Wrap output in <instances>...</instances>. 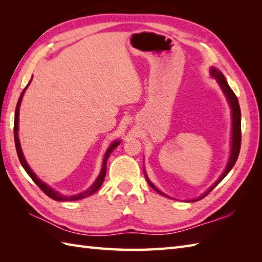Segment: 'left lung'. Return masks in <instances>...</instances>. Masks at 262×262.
Listing matches in <instances>:
<instances>
[{
    "mask_svg": "<svg viewBox=\"0 0 262 262\" xmlns=\"http://www.w3.org/2000/svg\"><path fill=\"white\" fill-rule=\"evenodd\" d=\"M210 74L215 77L217 82H219V84L221 85L222 90H223L227 100H229V103H230L231 108H232V126H233V128H232V151H231V158L229 160V163H227L226 169L224 170L223 174H222L220 177V179L217 180L214 183V185L208 189L207 192H205L202 197L194 199L193 202H196V200H199V199L204 198L205 196H207V194L211 190H213V189L217 185H219V183L222 180L224 179V178L227 176V173H229V172L232 170L233 166H234L236 160L238 158V153H240V148H241V110H240V104H238V100L235 96V93L233 92V90L230 88V85L227 84L224 75L222 74V72H220L219 70H216L214 68H211ZM146 180L148 182V185L151 186L154 189V190H157L160 194H163V196H165L163 192H161L160 190H158V189L154 187V185H152V182L147 179V177H146Z\"/></svg>",
    "mask_w": 262,
    "mask_h": 262,
    "instance_id": "1",
    "label": "left lung"
}]
</instances>
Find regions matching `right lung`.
Here are the masks:
<instances>
[{"label":"right lung","instance_id":"obj_1","mask_svg":"<svg viewBox=\"0 0 262 262\" xmlns=\"http://www.w3.org/2000/svg\"><path fill=\"white\" fill-rule=\"evenodd\" d=\"M29 85V84H28ZM27 85V86H28ZM27 86L24 89V91H22L21 96L18 100V103H16V108H15V115H14V143H15V148H16V153H18V158L20 160V163L21 165L24 166V169L26 170V172L28 174H29V177L31 178V179L33 180V182L36 183V185L41 189V190L45 192L47 196L49 198H52L54 200H57V202H73V200H80V199H83L85 197H89L91 196V194H93L94 192H96L98 189L101 187L102 182L104 180V177H105V172H107V161H108V158L110 157V154L113 153L114 149L119 145V141L117 142H114L113 144H111L110 147L108 148L107 153H105L104 155V159H103V163H102V169H101V172H100L99 177L97 178V180L94 181L93 185L88 189V190H85L84 192H81L79 194H73V196H64V194L59 193L57 191L53 190L52 188H49L46 183L41 182L40 180L38 179V177L33 173V172L31 171V169L29 168V165L27 164L26 160H25V157L24 154H22V151H21V147H20V142H19V137H18V127H19V108H20V103H21V100H22V97H24V93H25V90L27 89Z\"/></svg>","mask_w":262,"mask_h":262}]
</instances>
